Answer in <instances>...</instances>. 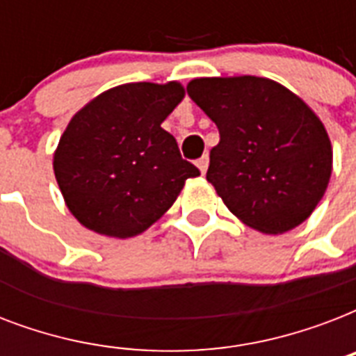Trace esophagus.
Returning <instances> with one entry per match:
<instances>
[{
    "label": "esophagus",
    "mask_w": 356,
    "mask_h": 356,
    "mask_svg": "<svg viewBox=\"0 0 356 356\" xmlns=\"http://www.w3.org/2000/svg\"><path fill=\"white\" fill-rule=\"evenodd\" d=\"M195 164H197V168H200V172L201 173H205L207 172V168H209V156L207 155H203L200 159V161L195 162Z\"/></svg>",
    "instance_id": "34e87169"
}]
</instances>
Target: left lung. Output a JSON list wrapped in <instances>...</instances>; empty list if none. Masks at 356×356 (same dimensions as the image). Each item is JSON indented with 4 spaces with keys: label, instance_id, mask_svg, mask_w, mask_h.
<instances>
[{
    "label": "left lung",
    "instance_id": "left-lung-1",
    "mask_svg": "<svg viewBox=\"0 0 356 356\" xmlns=\"http://www.w3.org/2000/svg\"><path fill=\"white\" fill-rule=\"evenodd\" d=\"M186 92L220 131L207 181L229 211L266 234L303 223L332 170L318 116L288 88L253 75L194 79Z\"/></svg>",
    "mask_w": 356,
    "mask_h": 356
}]
</instances>
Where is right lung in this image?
<instances>
[{"label": "right lung", "instance_id": "1", "mask_svg": "<svg viewBox=\"0 0 356 356\" xmlns=\"http://www.w3.org/2000/svg\"><path fill=\"white\" fill-rule=\"evenodd\" d=\"M184 97L179 83H129L103 92L75 114L53 159L70 212L114 238L140 234L177 200L200 170L161 127Z\"/></svg>", "mask_w": 356, "mask_h": 356}]
</instances>
